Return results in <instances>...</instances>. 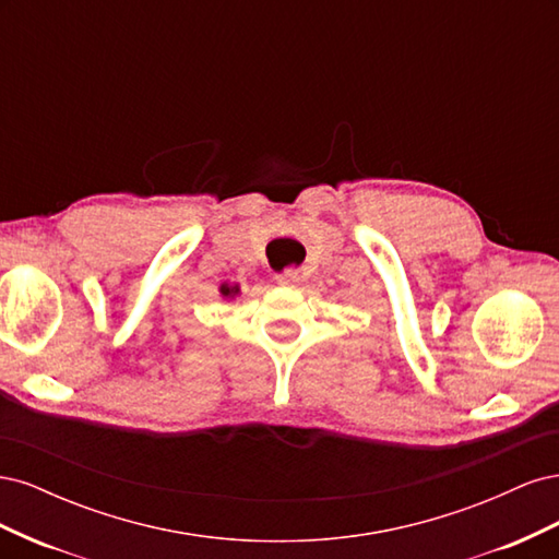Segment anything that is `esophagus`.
Returning <instances> with one entry per match:
<instances>
[{
	"instance_id": "1",
	"label": "esophagus",
	"mask_w": 559,
	"mask_h": 559,
	"mask_svg": "<svg viewBox=\"0 0 559 559\" xmlns=\"http://www.w3.org/2000/svg\"><path fill=\"white\" fill-rule=\"evenodd\" d=\"M277 282H280L282 286H296V284L300 282V273H298L296 267H286L284 273L277 275Z\"/></svg>"
}]
</instances>
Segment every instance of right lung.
<instances>
[{"mask_svg": "<svg viewBox=\"0 0 559 559\" xmlns=\"http://www.w3.org/2000/svg\"><path fill=\"white\" fill-rule=\"evenodd\" d=\"M238 292H240L238 286H226V284L222 286V294H224V296H235V294H238Z\"/></svg>", "mask_w": 559, "mask_h": 559, "instance_id": "1", "label": "right lung"}]
</instances>
